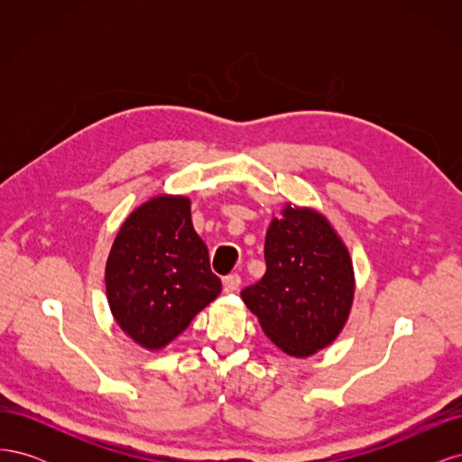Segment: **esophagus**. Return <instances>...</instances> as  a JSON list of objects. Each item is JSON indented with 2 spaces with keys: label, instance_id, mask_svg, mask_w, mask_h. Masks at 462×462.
<instances>
[{
  "label": "esophagus",
  "instance_id": "obj_1",
  "mask_svg": "<svg viewBox=\"0 0 462 462\" xmlns=\"http://www.w3.org/2000/svg\"><path fill=\"white\" fill-rule=\"evenodd\" d=\"M239 287H241V277L236 273L223 277V291L226 292H235V291H239Z\"/></svg>",
  "mask_w": 462,
  "mask_h": 462
}]
</instances>
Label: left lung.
Segmentation results:
<instances>
[{"mask_svg":"<svg viewBox=\"0 0 462 462\" xmlns=\"http://www.w3.org/2000/svg\"><path fill=\"white\" fill-rule=\"evenodd\" d=\"M263 258V277L241 292L263 333L297 358L337 339L353 306L355 272L326 216L287 204L265 233Z\"/></svg>","mask_w":462,"mask_h":462,"instance_id":"8db88e82","label":"left lung"}]
</instances>
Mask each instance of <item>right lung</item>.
I'll return each instance as SVG.
<instances>
[{
    "mask_svg": "<svg viewBox=\"0 0 462 462\" xmlns=\"http://www.w3.org/2000/svg\"><path fill=\"white\" fill-rule=\"evenodd\" d=\"M111 314L148 351L171 343L221 292L190 200L160 194L125 219L106 263Z\"/></svg>",
    "mask_w": 462,
    "mask_h": 462,
    "instance_id": "obj_1",
    "label": "right lung"
}]
</instances>
